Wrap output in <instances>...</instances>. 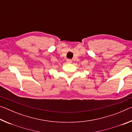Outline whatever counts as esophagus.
<instances>
[{
  "label": "esophagus",
  "mask_w": 132,
  "mask_h": 132,
  "mask_svg": "<svg viewBox=\"0 0 132 132\" xmlns=\"http://www.w3.org/2000/svg\"><path fill=\"white\" fill-rule=\"evenodd\" d=\"M67 62H68V63H71V61H70V60H68V61H67Z\"/></svg>",
  "instance_id": "34e87169"
}]
</instances>
